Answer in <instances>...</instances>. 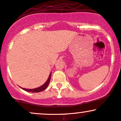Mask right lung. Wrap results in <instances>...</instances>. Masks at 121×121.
Wrapping results in <instances>:
<instances>
[{
    "mask_svg": "<svg viewBox=\"0 0 121 121\" xmlns=\"http://www.w3.org/2000/svg\"><path fill=\"white\" fill-rule=\"evenodd\" d=\"M51 73L49 74L48 78L47 81H46V82L44 84H43V85L41 86L40 87H39L36 88H34V89H26V88H22V89L30 92H41V91H43V90L46 89L47 87H48V84L49 83V81H50V79H51Z\"/></svg>",
    "mask_w": 121,
    "mask_h": 121,
    "instance_id": "obj_1",
    "label": "right lung"
}]
</instances>
